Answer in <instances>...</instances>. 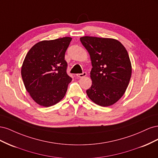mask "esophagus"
<instances>
[{"mask_svg": "<svg viewBox=\"0 0 158 158\" xmlns=\"http://www.w3.org/2000/svg\"><path fill=\"white\" fill-rule=\"evenodd\" d=\"M87 75L86 73H83L82 74H76V76H78V77L79 78H82V77H84V76H85Z\"/></svg>", "mask_w": 158, "mask_h": 158, "instance_id": "obj_1", "label": "esophagus"}]
</instances>
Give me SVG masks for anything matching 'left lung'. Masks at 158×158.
I'll use <instances>...</instances> for the list:
<instances>
[{
    "label": "left lung",
    "instance_id": "8db88e82",
    "mask_svg": "<svg viewBox=\"0 0 158 158\" xmlns=\"http://www.w3.org/2000/svg\"><path fill=\"white\" fill-rule=\"evenodd\" d=\"M80 39L92 65V84L86 90L88 96L98 106H111L122 98L130 82L132 66L128 52L120 41L112 38L84 36Z\"/></svg>",
    "mask_w": 158,
    "mask_h": 158
}]
</instances>
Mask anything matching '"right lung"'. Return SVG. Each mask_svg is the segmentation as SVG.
<instances>
[{
    "label": "right lung",
    "mask_w": 158,
    "mask_h": 158,
    "mask_svg": "<svg viewBox=\"0 0 158 158\" xmlns=\"http://www.w3.org/2000/svg\"><path fill=\"white\" fill-rule=\"evenodd\" d=\"M72 38L44 40L33 45L23 60L22 78L27 92L36 103L50 107L66 93L72 78L66 73L64 54Z\"/></svg>",
    "instance_id": "obj_1"
}]
</instances>
